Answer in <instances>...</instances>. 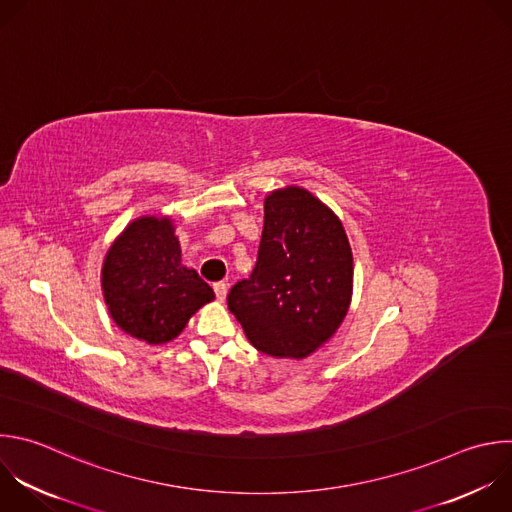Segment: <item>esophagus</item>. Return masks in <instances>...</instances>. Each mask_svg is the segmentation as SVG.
Returning <instances> with one entry per match:
<instances>
[{"label":"esophagus","mask_w":512,"mask_h":512,"mask_svg":"<svg viewBox=\"0 0 512 512\" xmlns=\"http://www.w3.org/2000/svg\"><path fill=\"white\" fill-rule=\"evenodd\" d=\"M213 289H215V295H217V299H219V301H225L229 285H227L225 281H219V283H215V285H213Z\"/></svg>","instance_id":"esophagus-1"}]
</instances>
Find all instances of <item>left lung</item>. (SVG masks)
<instances>
[{
  "mask_svg": "<svg viewBox=\"0 0 512 512\" xmlns=\"http://www.w3.org/2000/svg\"><path fill=\"white\" fill-rule=\"evenodd\" d=\"M354 255L339 217L303 187L265 197L257 265L227 305L251 346L303 360L327 344L348 315Z\"/></svg>",
  "mask_w": 512,
  "mask_h": 512,
  "instance_id": "left-lung-1",
  "label": "left lung"
}]
</instances>
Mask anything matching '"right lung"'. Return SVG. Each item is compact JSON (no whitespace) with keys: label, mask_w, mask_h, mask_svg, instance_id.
<instances>
[{"label":"right lung","mask_w":512,"mask_h":512,"mask_svg":"<svg viewBox=\"0 0 512 512\" xmlns=\"http://www.w3.org/2000/svg\"><path fill=\"white\" fill-rule=\"evenodd\" d=\"M100 285L114 323L150 346L173 342L215 299V291L183 263L168 215H142L124 227L104 255Z\"/></svg>","instance_id":"right-lung-1"}]
</instances>
